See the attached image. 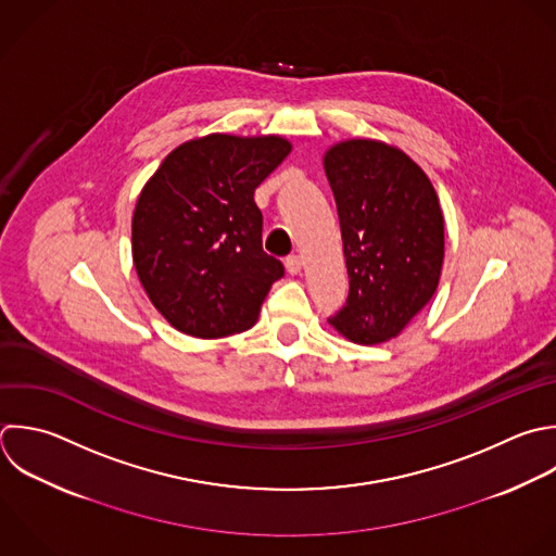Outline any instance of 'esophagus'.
<instances>
[{
	"label": "esophagus",
	"mask_w": 556,
	"mask_h": 556,
	"mask_svg": "<svg viewBox=\"0 0 556 556\" xmlns=\"http://www.w3.org/2000/svg\"><path fill=\"white\" fill-rule=\"evenodd\" d=\"M285 267H287V271H289L291 276H298V274L302 271V258H300V256H289V258L285 261Z\"/></svg>",
	"instance_id": "1"
}]
</instances>
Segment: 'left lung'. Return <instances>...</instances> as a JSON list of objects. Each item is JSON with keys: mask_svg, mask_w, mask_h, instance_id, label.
<instances>
[{"mask_svg": "<svg viewBox=\"0 0 556 556\" xmlns=\"http://www.w3.org/2000/svg\"><path fill=\"white\" fill-rule=\"evenodd\" d=\"M324 169L350 278L348 300L328 321L354 343L389 341L439 285L443 215L437 193L402 150L371 139L332 146Z\"/></svg>", "mask_w": 556, "mask_h": 556, "instance_id": "8db88e82", "label": "left lung"}]
</instances>
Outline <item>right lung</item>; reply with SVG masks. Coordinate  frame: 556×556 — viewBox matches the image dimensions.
Returning <instances> with one entry per match:
<instances>
[{"label":"right lung","instance_id":"1","mask_svg":"<svg viewBox=\"0 0 556 556\" xmlns=\"http://www.w3.org/2000/svg\"><path fill=\"white\" fill-rule=\"evenodd\" d=\"M289 152L274 135H208L176 148L143 187L132 217L135 267L180 332L219 339L258 319L285 267L263 252L254 191Z\"/></svg>","mask_w":556,"mask_h":556}]
</instances>
